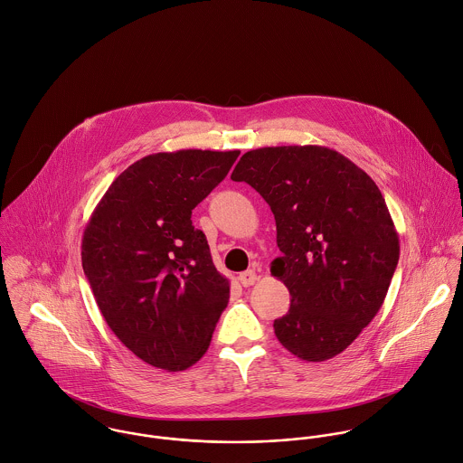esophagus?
<instances>
[{
	"instance_id": "34e87169",
	"label": "esophagus",
	"mask_w": 463,
	"mask_h": 463,
	"mask_svg": "<svg viewBox=\"0 0 463 463\" xmlns=\"http://www.w3.org/2000/svg\"><path fill=\"white\" fill-rule=\"evenodd\" d=\"M256 279H258V276H256L254 270H245L238 276V281H240L241 287H250V285L256 283Z\"/></svg>"
}]
</instances>
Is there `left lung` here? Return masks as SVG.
<instances>
[{
	"label": "left lung",
	"mask_w": 463,
	"mask_h": 463,
	"mask_svg": "<svg viewBox=\"0 0 463 463\" xmlns=\"http://www.w3.org/2000/svg\"><path fill=\"white\" fill-rule=\"evenodd\" d=\"M231 178L274 213L281 256L270 272L292 298L274 321L276 337L308 363L339 355L381 310L399 263V234L377 184L325 146L247 151Z\"/></svg>",
	"instance_id": "obj_1"
}]
</instances>
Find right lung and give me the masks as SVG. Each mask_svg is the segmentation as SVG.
Wrapping results in <instances>:
<instances>
[{"instance_id": "1", "label": "right lung", "mask_w": 463, "mask_h": 463, "mask_svg": "<svg viewBox=\"0 0 463 463\" xmlns=\"http://www.w3.org/2000/svg\"><path fill=\"white\" fill-rule=\"evenodd\" d=\"M238 155H147L113 180L84 229L82 269L104 321L155 368L182 372L200 361L229 303V279L191 214Z\"/></svg>"}]
</instances>
